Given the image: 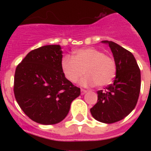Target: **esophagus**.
Segmentation results:
<instances>
[{
    "label": "esophagus",
    "instance_id": "34e87169",
    "mask_svg": "<svg viewBox=\"0 0 151 151\" xmlns=\"http://www.w3.org/2000/svg\"><path fill=\"white\" fill-rule=\"evenodd\" d=\"M87 92V91L86 90H84V89H81V94L82 95H84V94H86Z\"/></svg>",
    "mask_w": 151,
    "mask_h": 151
}]
</instances>
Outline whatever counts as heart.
Wrapping results in <instances>:
<instances>
[{"mask_svg":"<svg viewBox=\"0 0 151 151\" xmlns=\"http://www.w3.org/2000/svg\"><path fill=\"white\" fill-rule=\"evenodd\" d=\"M61 69L69 82L76 83L82 78V85L102 87L109 85L116 75L115 60L100 50L86 47L78 49L73 57L65 56L61 60Z\"/></svg>","mask_w":151,"mask_h":151,"instance_id":"1","label":"heart"}]
</instances>
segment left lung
I'll return each mask as SVG.
<instances>
[{
  "label": "left lung",
  "mask_w": 151,
  "mask_h": 151,
  "mask_svg": "<svg viewBox=\"0 0 151 151\" xmlns=\"http://www.w3.org/2000/svg\"><path fill=\"white\" fill-rule=\"evenodd\" d=\"M109 44L116 65L112 84L97 91L98 100L91 108L92 116L106 124L117 122L126 117L136 106L141 90V72L136 59L129 51L112 41Z\"/></svg>",
  "instance_id": "8db88e82"
}]
</instances>
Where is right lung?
Segmentation results:
<instances>
[{
	"label": "right lung",
	"instance_id": "obj_1",
	"mask_svg": "<svg viewBox=\"0 0 151 151\" xmlns=\"http://www.w3.org/2000/svg\"><path fill=\"white\" fill-rule=\"evenodd\" d=\"M61 60L60 46L46 45L31 51L15 70V99L24 113L39 124L60 122L81 93L65 77Z\"/></svg>",
	"mask_w": 151,
	"mask_h": 151
}]
</instances>
